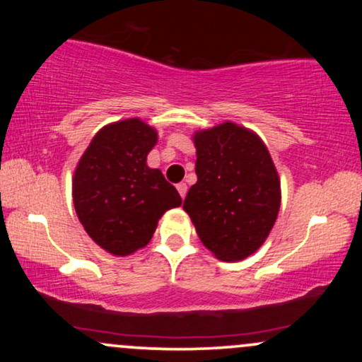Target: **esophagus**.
<instances>
[{"label": "esophagus", "instance_id": "obj_1", "mask_svg": "<svg viewBox=\"0 0 362 362\" xmlns=\"http://www.w3.org/2000/svg\"><path fill=\"white\" fill-rule=\"evenodd\" d=\"M177 190H178V194H180V197L184 199L185 195H187V184H184V182H180V184L177 185Z\"/></svg>", "mask_w": 362, "mask_h": 362}]
</instances>
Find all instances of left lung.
Wrapping results in <instances>:
<instances>
[{
    "label": "left lung",
    "instance_id": "left-lung-1",
    "mask_svg": "<svg viewBox=\"0 0 362 362\" xmlns=\"http://www.w3.org/2000/svg\"><path fill=\"white\" fill-rule=\"evenodd\" d=\"M197 182L184 201L185 213L207 250L238 262L267 240L281 207V180L259 134L226 120L195 131Z\"/></svg>",
    "mask_w": 362,
    "mask_h": 362
}]
</instances>
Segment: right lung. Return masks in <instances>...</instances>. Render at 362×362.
<instances>
[{
  "label": "right lung",
  "mask_w": 362,
  "mask_h": 362,
  "mask_svg": "<svg viewBox=\"0 0 362 362\" xmlns=\"http://www.w3.org/2000/svg\"><path fill=\"white\" fill-rule=\"evenodd\" d=\"M156 141V129L138 117L107 124L74 170L78 219L90 238L115 257L146 247L161 216L182 204L161 170L148 167Z\"/></svg>",
  "instance_id": "right-lung-1"
}]
</instances>
